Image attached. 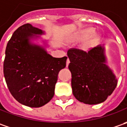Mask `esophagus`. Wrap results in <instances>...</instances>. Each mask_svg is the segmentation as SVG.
<instances>
[{
	"mask_svg": "<svg viewBox=\"0 0 127 127\" xmlns=\"http://www.w3.org/2000/svg\"><path fill=\"white\" fill-rule=\"evenodd\" d=\"M69 63H70V60H69V58H67V62H66V66H67V67H68V65H69Z\"/></svg>",
	"mask_w": 127,
	"mask_h": 127,
	"instance_id": "34e87169",
	"label": "esophagus"
}]
</instances>
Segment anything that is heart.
Segmentation results:
<instances>
[{
    "mask_svg": "<svg viewBox=\"0 0 127 127\" xmlns=\"http://www.w3.org/2000/svg\"><path fill=\"white\" fill-rule=\"evenodd\" d=\"M95 33V30H94V29L93 28H88V29H86L84 30H83L82 32H81L80 34H79V38H81V39H87V38H90L92 35H94V33ZM98 36H95L94 37L92 38V39H91L87 43V46H93L94 44H95L96 42L98 41Z\"/></svg>",
    "mask_w": 127,
    "mask_h": 127,
    "instance_id": "obj_1",
    "label": "heart"
}]
</instances>
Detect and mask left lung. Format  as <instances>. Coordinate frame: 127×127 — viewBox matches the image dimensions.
<instances>
[{
  "instance_id": "left-lung-1",
  "label": "left lung",
  "mask_w": 127,
  "mask_h": 127,
  "mask_svg": "<svg viewBox=\"0 0 127 127\" xmlns=\"http://www.w3.org/2000/svg\"><path fill=\"white\" fill-rule=\"evenodd\" d=\"M103 46L88 51L70 48L67 56L72 73V93L81 103L95 105L104 102L117 84L112 70L106 65Z\"/></svg>"
}]
</instances>
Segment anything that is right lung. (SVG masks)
I'll return each instance as SVG.
<instances>
[{
    "label": "right lung",
    "mask_w": 127,
    "mask_h": 127,
    "mask_svg": "<svg viewBox=\"0 0 127 127\" xmlns=\"http://www.w3.org/2000/svg\"><path fill=\"white\" fill-rule=\"evenodd\" d=\"M43 33L32 24H24L12 34L5 49L3 73L7 88L19 103L31 107H41L52 99L58 73L67 59L53 58L29 42Z\"/></svg>",
    "instance_id": "right-lung-1"
}]
</instances>
